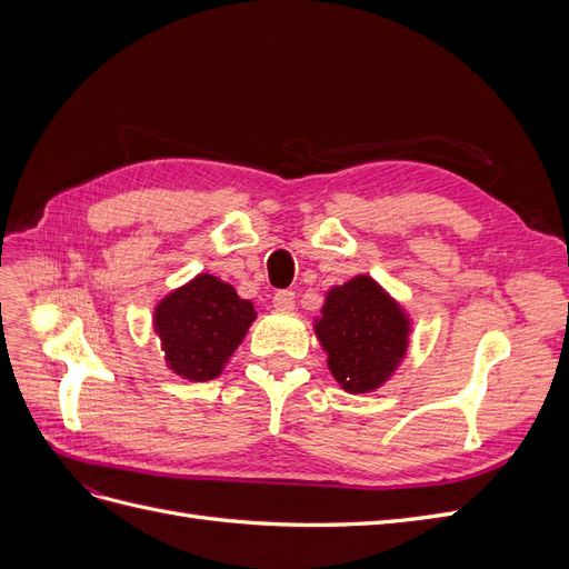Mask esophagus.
<instances>
[{
    "label": "esophagus",
    "mask_w": 569,
    "mask_h": 569,
    "mask_svg": "<svg viewBox=\"0 0 569 569\" xmlns=\"http://www.w3.org/2000/svg\"><path fill=\"white\" fill-rule=\"evenodd\" d=\"M272 306L278 308V311H291V308H295V291L280 289L278 295L272 297Z\"/></svg>",
    "instance_id": "esophagus-1"
}]
</instances>
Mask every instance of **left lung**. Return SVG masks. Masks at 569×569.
<instances>
[{
	"label": "left lung",
	"instance_id": "8db88e82",
	"mask_svg": "<svg viewBox=\"0 0 569 569\" xmlns=\"http://www.w3.org/2000/svg\"><path fill=\"white\" fill-rule=\"evenodd\" d=\"M313 330L339 387L368 393L387 385L403 363L412 320L380 282L356 274L325 291Z\"/></svg>",
	"mask_w": 569,
	"mask_h": 569
}]
</instances>
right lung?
<instances>
[{
  "instance_id": "1",
  "label": "right lung",
  "mask_w": 569,
  "mask_h": 569,
  "mask_svg": "<svg viewBox=\"0 0 569 569\" xmlns=\"http://www.w3.org/2000/svg\"><path fill=\"white\" fill-rule=\"evenodd\" d=\"M253 320V303L209 272L168 291L151 316L168 370L189 382L216 380Z\"/></svg>"
}]
</instances>
